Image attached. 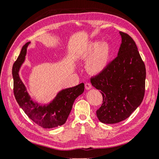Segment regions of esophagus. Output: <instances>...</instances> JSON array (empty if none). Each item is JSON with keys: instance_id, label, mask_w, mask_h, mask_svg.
Masks as SVG:
<instances>
[{"instance_id": "1", "label": "esophagus", "mask_w": 159, "mask_h": 159, "mask_svg": "<svg viewBox=\"0 0 159 159\" xmlns=\"http://www.w3.org/2000/svg\"><path fill=\"white\" fill-rule=\"evenodd\" d=\"M92 88V84L89 82H86L85 83V89H90Z\"/></svg>"}]
</instances>
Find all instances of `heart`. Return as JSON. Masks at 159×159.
<instances>
[{"label":"heart","instance_id":"heart-1","mask_svg":"<svg viewBox=\"0 0 159 159\" xmlns=\"http://www.w3.org/2000/svg\"><path fill=\"white\" fill-rule=\"evenodd\" d=\"M91 57L87 64V69L91 74H98L106 66L111 55V47L107 42L101 43L100 41H93L80 52L81 59L87 60Z\"/></svg>","mask_w":159,"mask_h":159}]
</instances>
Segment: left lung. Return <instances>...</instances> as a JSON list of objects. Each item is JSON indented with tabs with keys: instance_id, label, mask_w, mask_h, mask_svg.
I'll use <instances>...</instances> for the list:
<instances>
[{
	"instance_id": "obj_1",
	"label": "left lung",
	"mask_w": 159,
	"mask_h": 159,
	"mask_svg": "<svg viewBox=\"0 0 159 159\" xmlns=\"http://www.w3.org/2000/svg\"><path fill=\"white\" fill-rule=\"evenodd\" d=\"M120 34L122 43L118 56L91 77L92 86L103 96L102 105L97 111V118L106 124L118 123L129 118L144 97V62L131 36Z\"/></svg>"
}]
</instances>
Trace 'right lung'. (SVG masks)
<instances>
[{"instance_id": "right-lung-1", "label": "right lung", "mask_w": 159, "mask_h": 159, "mask_svg": "<svg viewBox=\"0 0 159 159\" xmlns=\"http://www.w3.org/2000/svg\"><path fill=\"white\" fill-rule=\"evenodd\" d=\"M30 42L25 43L12 66L13 92L17 102L32 121L43 128H53L66 123L72 110L75 100L84 92V84L62 89L48 105H39L31 99L25 86L19 76V70L25 60L27 48Z\"/></svg>"}]
</instances>
